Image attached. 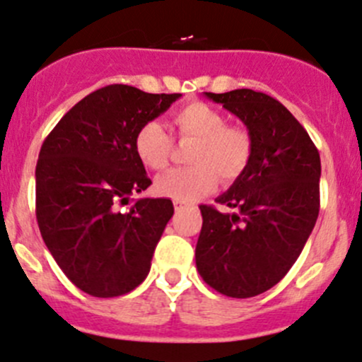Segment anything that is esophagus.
<instances>
[{
  "label": "esophagus",
  "mask_w": 362,
  "mask_h": 362,
  "mask_svg": "<svg viewBox=\"0 0 362 362\" xmlns=\"http://www.w3.org/2000/svg\"><path fill=\"white\" fill-rule=\"evenodd\" d=\"M192 210L191 206H187V204H182V203H175V211H189Z\"/></svg>",
  "instance_id": "1"
}]
</instances>
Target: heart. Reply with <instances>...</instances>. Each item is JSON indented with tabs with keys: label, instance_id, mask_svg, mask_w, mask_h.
Here are the masks:
<instances>
[{
	"label": "heart",
	"instance_id": "b5f03b06",
	"mask_svg": "<svg viewBox=\"0 0 362 362\" xmlns=\"http://www.w3.org/2000/svg\"><path fill=\"white\" fill-rule=\"evenodd\" d=\"M171 126L182 140H194L191 166L175 168L156 180V191L177 203H194L217 187L238 180L249 168L254 141L249 131L226 124V115L211 105L192 101L171 113ZM134 152L148 170L168 166L173 138L158 120H148L134 134Z\"/></svg>",
	"mask_w": 362,
	"mask_h": 362
}]
</instances>
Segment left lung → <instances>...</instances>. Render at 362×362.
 <instances>
[{
    "instance_id": "8db88e82",
    "label": "left lung",
    "mask_w": 362,
    "mask_h": 362,
    "mask_svg": "<svg viewBox=\"0 0 362 362\" xmlns=\"http://www.w3.org/2000/svg\"><path fill=\"white\" fill-rule=\"evenodd\" d=\"M204 96L245 124L254 154L245 173L215 199L233 211L199 206L196 268L217 293L252 298L286 276L315 226L320 156L305 127L275 98L252 89Z\"/></svg>"
}]
</instances>
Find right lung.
I'll return each mask as SVG.
<instances>
[{
	"label": "right lung",
	"instance_id": "right-lung-1",
	"mask_svg": "<svg viewBox=\"0 0 362 362\" xmlns=\"http://www.w3.org/2000/svg\"><path fill=\"white\" fill-rule=\"evenodd\" d=\"M180 96L124 83L101 87L80 100L40 148V233L64 275L94 298L131 293L151 272L173 203H131V196L152 184L134 152V134Z\"/></svg>",
	"mask_w": 362,
	"mask_h": 362
}]
</instances>
